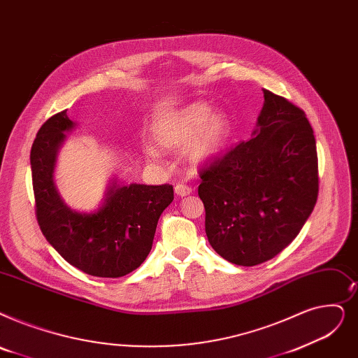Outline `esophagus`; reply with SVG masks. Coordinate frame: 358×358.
<instances>
[{"label":"esophagus","mask_w":358,"mask_h":358,"mask_svg":"<svg viewBox=\"0 0 358 358\" xmlns=\"http://www.w3.org/2000/svg\"><path fill=\"white\" fill-rule=\"evenodd\" d=\"M192 193V187L190 185H185V184H177L176 185V194L177 196H189Z\"/></svg>","instance_id":"esophagus-1"}]
</instances>
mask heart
Segmentation results:
<instances>
[{
  "instance_id": "b5f03b06",
  "label": "heart",
  "mask_w": 358,
  "mask_h": 358,
  "mask_svg": "<svg viewBox=\"0 0 358 358\" xmlns=\"http://www.w3.org/2000/svg\"><path fill=\"white\" fill-rule=\"evenodd\" d=\"M231 122L225 113L212 111L206 102H192L161 118L152 129V141L161 150L182 148V158L199 168L212 162L225 148ZM148 148L150 161L159 159V150Z\"/></svg>"
}]
</instances>
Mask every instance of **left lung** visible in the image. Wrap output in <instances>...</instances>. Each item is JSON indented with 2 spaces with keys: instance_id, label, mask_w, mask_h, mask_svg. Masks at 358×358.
Segmentation results:
<instances>
[{
  "instance_id": "obj_1",
  "label": "left lung",
  "mask_w": 358,
  "mask_h": 358,
  "mask_svg": "<svg viewBox=\"0 0 358 358\" xmlns=\"http://www.w3.org/2000/svg\"><path fill=\"white\" fill-rule=\"evenodd\" d=\"M263 96L250 141L200 174L208 240L238 266L281 253L299 236L319 193L316 141L304 111L266 89Z\"/></svg>"
}]
</instances>
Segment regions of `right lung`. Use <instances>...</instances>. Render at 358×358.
<instances>
[{
	"label": "right lung",
	"instance_id": "obj_1",
	"mask_svg": "<svg viewBox=\"0 0 358 358\" xmlns=\"http://www.w3.org/2000/svg\"><path fill=\"white\" fill-rule=\"evenodd\" d=\"M76 127L67 111L39 129L30 150V166L42 234L74 268L99 278H120L148 257L161 213L174 200L173 185L121 184L111 180L101 206L74 210L61 199L54 182L58 152L66 133Z\"/></svg>",
	"mask_w": 358,
	"mask_h": 358
}]
</instances>
